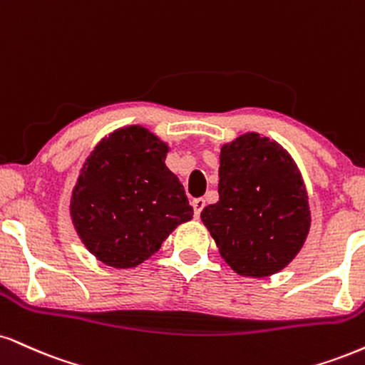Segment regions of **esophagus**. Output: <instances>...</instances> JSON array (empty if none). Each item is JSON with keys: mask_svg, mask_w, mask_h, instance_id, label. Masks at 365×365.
I'll use <instances>...</instances> for the list:
<instances>
[{"mask_svg": "<svg viewBox=\"0 0 365 365\" xmlns=\"http://www.w3.org/2000/svg\"><path fill=\"white\" fill-rule=\"evenodd\" d=\"M204 205H205L204 199H194V200H192V207H194V216L195 217H200V212H202V209H204Z\"/></svg>", "mask_w": 365, "mask_h": 365, "instance_id": "1", "label": "esophagus"}]
</instances>
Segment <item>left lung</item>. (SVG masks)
Masks as SVG:
<instances>
[{
	"label": "left lung",
	"instance_id": "left-lung-1",
	"mask_svg": "<svg viewBox=\"0 0 365 365\" xmlns=\"http://www.w3.org/2000/svg\"><path fill=\"white\" fill-rule=\"evenodd\" d=\"M219 200L200 212L236 274L269 277L304 245L311 212L296 163L275 140L248 133L221 148Z\"/></svg>",
	"mask_w": 365,
	"mask_h": 365
}]
</instances>
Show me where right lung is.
I'll list each match as a JSON object with an SVG mask.
<instances>
[{"label":"right lung","mask_w":365,"mask_h":365,"mask_svg":"<svg viewBox=\"0 0 365 365\" xmlns=\"http://www.w3.org/2000/svg\"><path fill=\"white\" fill-rule=\"evenodd\" d=\"M168 146L140 125L118 129L93 149L71 197L83 245L113 269H133L160 250L194 209L165 165Z\"/></svg>","instance_id":"add662e5"}]
</instances>
